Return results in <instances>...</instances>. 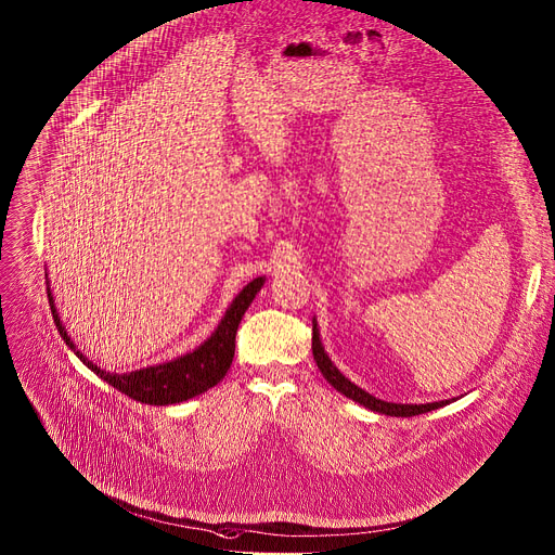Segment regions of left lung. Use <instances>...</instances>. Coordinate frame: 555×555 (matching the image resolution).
Here are the masks:
<instances>
[{
    "instance_id": "8db88e82",
    "label": "left lung",
    "mask_w": 555,
    "mask_h": 555,
    "mask_svg": "<svg viewBox=\"0 0 555 555\" xmlns=\"http://www.w3.org/2000/svg\"><path fill=\"white\" fill-rule=\"evenodd\" d=\"M312 354H314V361L319 365L321 375L325 377V382L337 388L341 395H346L348 399L365 405L367 411L373 413H379V415H390V417H415V415H422V413H428V411H435V409H441V405L451 403L453 399H447V401H433V403H392V401H384V399H377L375 395L365 392L363 388H359L357 384H352L339 367L332 363V359L327 357V352L323 350V344H321V335H319V323L317 319H312Z\"/></svg>"
}]
</instances>
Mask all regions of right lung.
I'll use <instances>...</instances> for the list:
<instances>
[{"instance_id":"add662e5","label":"right lung","mask_w":555,"mask_h":555,"mask_svg":"<svg viewBox=\"0 0 555 555\" xmlns=\"http://www.w3.org/2000/svg\"><path fill=\"white\" fill-rule=\"evenodd\" d=\"M263 283H266V276H258L254 281H249L236 294L234 301L225 310L223 319H220L218 327L211 332V337L207 341H203L196 350H192L188 354H180L171 361L146 365V367H140V371H131V373H122V375L102 371L98 363H93L87 354H82L76 348V344H73L70 335L60 321L53 292L49 285H47V289H49V304H51V312H53L60 337L73 352H76V357L89 367L91 373H95L102 382H106L108 386H114L116 390L125 392L127 397L140 401V403L169 405V403L188 401V399L214 388L220 379L228 375L232 359H234L238 323H241L245 310L249 308V304L254 301L256 294L261 292Z\"/></svg>"}]
</instances>
